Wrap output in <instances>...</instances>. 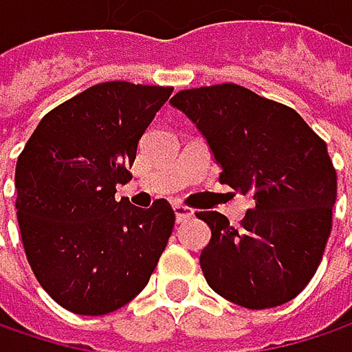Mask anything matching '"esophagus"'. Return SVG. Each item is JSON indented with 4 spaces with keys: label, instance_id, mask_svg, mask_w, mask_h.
<instances>
[{
    "label": "esophagus",
    "instance_id": "esophagus-1",
    "mask_svg": "<svg viewBox=\"0 0 352 352\" xmlns=\"http://www.w3.org/2000/svg\"><path fill=\"white\" fill-rule=\"evenodd\" d=\"M173 210H175L177 222H185L187 218H191V216H193V210H191V208H187V206H183V204H175V206H173Z\"/></svg>",
    "mask_w": 352,
    "mask_h": 352
}]
</instances>
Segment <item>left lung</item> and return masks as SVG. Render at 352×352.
I'll list each match as a JSON object with an SVG mask.
<instances>
[{
  "mask_svg": "<svg viewBox=\"0 0 352 352\" xmlns=\"http://www.w3.org/2000/svg\"><path fill=\"white\" fill-rule=\"evenodd\" d=\"M171 104L206 136L220 183L252 197L239 228L220 212H197L212 230L199 256L208 285L248 310L294 300L332 228L336 171L326 142L296 109L236 83L183 89Z\"/></svg>",
  "mask_w": 352,
  "mask_h": 352,
  "instance_id": "left-lung-1",
  "label": "left lung"
}]
</instances>
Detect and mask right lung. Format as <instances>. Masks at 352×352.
I'll use <instances>...</instances> for the list:
<instances>
[{
  "label": "right lung",
  "instance_id": "obj_1",
  "mask_svg": "<svg viewBox=\"0 0 352 352\" xmlns=\"http://www.w3.org/2000/svg\"><path fill=\"white\" fill-rule=\"evenodd\" d=\"M173 87L98 83L50 109L16 165L26 258L65 310L104 316L148 283L175 226L167 199L148 210L116 199L138 140Z\"/></svg>",
  "mask_w": 352,
  "mask_h": 352
}]
</instances>
